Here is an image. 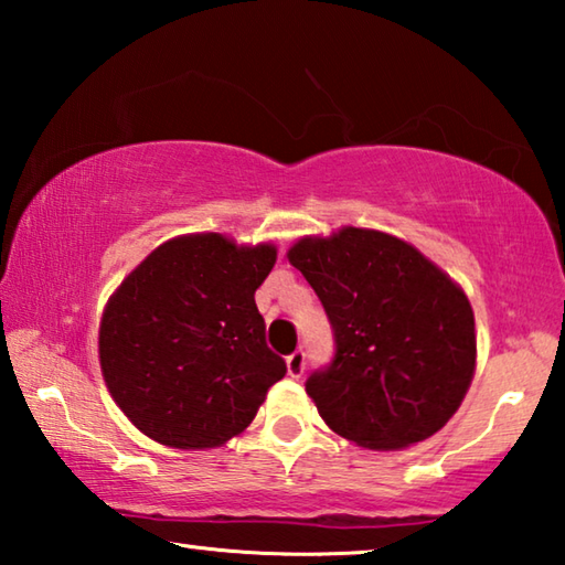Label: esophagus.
Listing matches in <instances>:
<instances>
[{
    "mask_svg": "<svg viewBox=\"0 0 565 565\" xmlns=\"http://www.w3.org/2000/svg\"><path fill=\"white\" fill-rule=\"evenodd\" d=\"M306 369V353L301 349H296L291 356H286V371H289L291 379H301Z\"/></svg>",
    "mask_w": 565,
    "mask_h": 565,
    "instance_id": "esophagus-1",
    "label": "esophagus"
}]
</instances>
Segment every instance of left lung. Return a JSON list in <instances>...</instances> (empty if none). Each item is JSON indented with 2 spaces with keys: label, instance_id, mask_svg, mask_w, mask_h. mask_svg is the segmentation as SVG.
<instances>
[{
  "label": "left lung",
  "instance_id": "left-lung-1",
  "mask_svg": "<svg viewBox=\"0 0 565 565\" xmlns=\"http://www.w3.org/2000/svg\"><path fill=\"white\" fill-rule=\"evenodd\" d=\"M286 256L317 291L337 341L329 366L306 379L331 431L388 451L444 428L476 369L473 309L461 286L374 228L303 236Z\"/></svg>",
  "mask_w": 565,
  "mask_h": 565
}]
</instances>
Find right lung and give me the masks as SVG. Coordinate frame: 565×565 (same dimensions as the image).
Listing matches in <instances>:
<instances>
[{
  "instance_id": "1",
  "label": "right lung",
  "mask_w": 565,
  "mask_h": 565,
  "mask_svg": "<svg viewBox=\"0 0 565 565\" xmlns=\"http://www.w3.org/2000/svg\"><path fill=\"white\" fill-rule=\"evenodd\" d=\"M274 264L271 244L177 236L111 294L99 323L102 374L141 434L171 448H214L252 424L286 374L254 301Z\"/></svg>"
}]
</instances>
